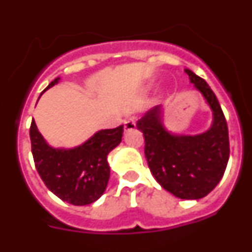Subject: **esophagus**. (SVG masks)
<instances>
[{
    "label": "esophagus",
    "mask_w": 252,
    "mask_h": 252,
    "mask_svg": "<svg viewBox=\"0 0 252 252\" xmlns=\"http://www.w3.org/2000/svg\"><path fill=\"white\" fill-rule=\"evenodd\" d=\"M125 130H133L136 127V124H135V119L133 117H127V119L124 121Z\"/></svg>",
    "instance_id": "34e87169"
}]
</instances>
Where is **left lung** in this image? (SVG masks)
<instances>
[{
  "instance_id": "8db88e82",
  "label": "left lung",
  "mask_w": 252,
  "mask_h": 252,
  "mask_svg": "<svg viewBox=\"0 0 252 252\" xmlns=\"http://www.w3.org/2000/svg\"><path fill=\"white\" fill-rule=\"evenodd\" d=\"M190 82L213 111V125L197 136H175L162 127L155 107L136 122L145 139V158L158 183L175 197L199 199L215 189L230 158L226 117L203 78L186 69Z\"/></svg>"
}]
</instances>
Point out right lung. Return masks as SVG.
Returning a JSON list of instances; mask_svg holds the SVG:
<instances>
[{
  "label": "right lung",
  "mask_w": 252,
  "mask_h": 252,
  "mask_svg": "<svg viewBox=\"0 0 252 252\" xmlns=\"http://www.w3.org/2000/svg\"><path fill=\"white\" fill-rule=\"evenodd\" d=\"M55 78L45 90L58 83ZM124 125L98 131L83 145L70 150L53 149L44 141L34 119L30 126L31 151L35 168L49 190L74 206L95 202L106 190L110 179L107 155L119 145Z\"/></svg>",
  "instance_id": "1"
}]
</instances>
